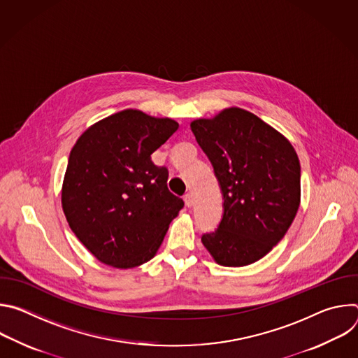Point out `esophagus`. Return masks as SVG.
I'll return each instance as SVG.
<instances>
[{
    "mask_svg": "<svg viewBox=\"0 0 358 358\" xmlns=\"http://www.w3.org/2000/svg\"><path fill=\"white\" fill-rule=\"evenodd\" d=\"M184 201H185V206L187 207H192L194 206V199H192L191 194H185L184 195Z\"/></svg>",
    "mask_w": 358,
    "mask_h": 358,
    "instance_id": "1",
    "label": "esophagus"
}]
</instances>
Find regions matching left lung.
I'll return each mask as SVG.
<instances>
[{
    "instance_id": "8db88e82",
    "label": "left lung",
    "mask_w": 358,
    "mask_h": 358,
    "mask_svg": "<svg viewBox=\"0 0 358 358\" xmlns=\"http://www.w3.org/2000/svg\"><path fill=\"white\" fill-rule=\"evenodd\" d=\"M224 195L215 232L201 241L222 266H246L282 241L300 206V163L290 141L253 113L229 108L191 122Z\"/></svg>"
}]
</instances>
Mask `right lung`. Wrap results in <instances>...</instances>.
Masks as SVG:
<instances>
[{"label":"right lung","mask_w":358,"mask_h":358,"mask_svg":"<svg viewBox=\"0 0 358 358\" xmlns=\"http://www.w3.org/2000/svg\"><path fill=\"white\" fill-rule=\"evenodd\" d=\"M178 129L169 117L126 109L90 126L71 150L62 185L66 221L93 257L129 269L159 250L184 201L151 155Z\"/></svg>","instance_id":"right-lung-1"}]
</instances>
